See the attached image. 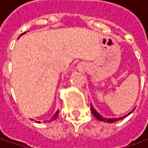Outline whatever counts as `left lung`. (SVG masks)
Masks as SVG:
<instances>
[{
	"label": "left lung",
	"mask_w": 148,
	"mask_h": 148,
	"mask_svg": "<svg viewBox=\"0 0 148 148\" xmlns=\"http://www.w3.org/2000/svg\"><path fill=\"white\" fill-rule=\"evenodd\" d=\"M90 110H91V113H92V114L94 115L98 120L99 121H104V122H107V123H114L116 122V121H119V120H121L123 119V118H125V117H127L129 114H131L132 112H130L129 114H126V115H124V116L120 117V118H110V119H107V118H104V117H102L100 114H99V113L97 112V111H95L94 108L92 107V105H90Z\"/></svg>",
	"instance_id": "8db88e82"
}]
</instances>
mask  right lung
Here are the masks:
<instances>
[{
    "mask_svg": "<svg viewBox=\"0 0 148 148\" xmlns=\"http://www.w3.org/2000/svg\"><path fill=\"white\" fill-rule=\"evenodd\" d=\"M25 34V32L22 33V34H21V35H22V34ZM58 113H59V110H58L56 113H55V114H54L53 116V118H52V120H54V119H58Z\"/></svg>",
    "mask_w": 148,
    "mask_h": 148,
    "instance_id": "1",
    "label": "right lung"
}]
</instances>
